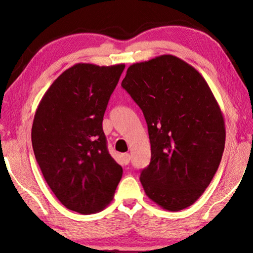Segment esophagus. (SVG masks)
Segmentation results:
<instances>
[{"label": "esophagus", "instance_id": "34e87169", "mask_svg": "<svg viewBox=\"0 0 253 253\" xmlns=\"http://www.w3.org/2000/svg\"><path fill=\"white\" fill-rule=\"evenodd\" d=\"M122 160L124 164H128L130 162V154L129 153H123L122 154Z\"/></svg>", "mask_w": 253, "mask_h": 253}]
</instances>
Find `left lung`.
<instances>
[{
	"instance_id": "obj_1",
	"label": "left lung",
	"mask_w": 253,
	"mask_h": 253,
	"mask_svg": "<svg viewBox=\"0 0 253 253\" xmlns=\"http://www.w3.org/2000/svg\"><path fill=\"white\" fill-rule=\"evenodd\" d=\"M122 87L148 125L151 161L140 174L144 192L168 211L190 207L215 175L226 137L206 79L179 57L164 54L130 65Z\"/></svg>"
}]
</instances>
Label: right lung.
<instances>
[{"label": "right lung", "mask_w": 253, "mask_h": 253, "mask_svg": "<svg viewBox=\"0 0 253 253\" xmlns=\"http://www.w3.org/2000/svg\"><path fill=\"white\" fill-rule=\"evenodd\" d=\"M124 68L76 64L53 82L36 111L31 141L42 175L63 206L80 214L109 206L122 178L102 122Z\"/></svg>", "instance_id": "1"}]
</instances>
